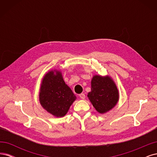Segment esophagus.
<instances>
[{
  "mask_svg": "<svg viewBox=\"0 0 157 157\" xmlns=\"http://www.w3.org/2000/svg\"><path fill=\"white\" fill-rule=\"evenodd\" d=\"M79 97L80 99H84L85 98V95H84V94H79Z\"/></svg>",
  "mask_w": 157,
  "mask_h": 157,
  "instance_id": "obj_1",
  "label": "esophagus"
}]
</instances>
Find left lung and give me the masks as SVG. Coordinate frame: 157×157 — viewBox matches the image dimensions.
<instances>
[{"label": "left lung", "instance_id": "left-lung-1", "mask_svg": "<svg viewBox=\"0 0 157 157\" xmlns=\"http://www.w3.org/2000/svg\"><path fill=\"white\" fill-rule=\"evenodd\" d=\"M87 96L95 109L104 114L116 106L119 100V92L110 76L95 75L91 80V91Z\"/></svg>", "mask_w": 157, "mask_h": 157}]
</instances>
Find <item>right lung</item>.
Returning a JSON list of instances; mask_svg holds the SVG:
<instances>
[{
  "label": "right lung",
  "mask_w": 157,
  "mask_h": 157,
  "mask_svg": "<svg viewBox=\"0 0 157 157\" xmlns=\"http://www.w3.org/2000/svg\"><path fill=\"white\" fill-rule=\"evenodd\" d=\"M39 102L44 109L55 117H63L77 97L66 84L60 70H50L42 78L39 89Z\"/></svg>",
  "instance_id": "add662e5"
}]
</instances>
